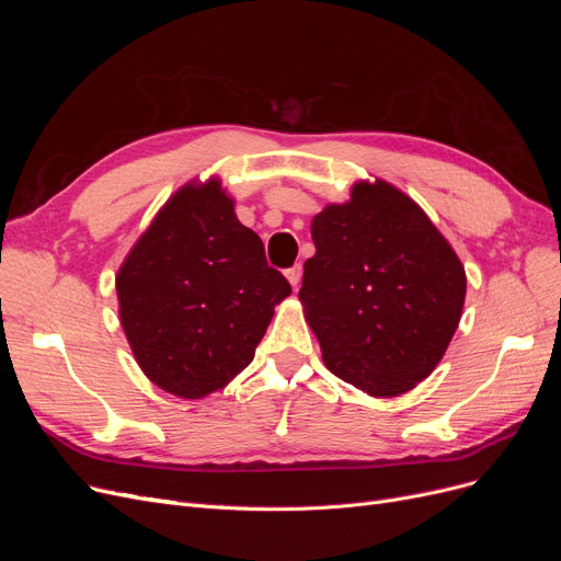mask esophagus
I'll return each mask as SVG.
<instances>
[{"label": "esophagus", "mask_w": 561, "mask_h": 561, "mask_svg": "<svg viewBox=\"0 0 561 561\" xmlns=\"http://www.w3.org/2000/svg\"><path fill=\"white\" fill-rule=\"evenodd\" d=\"M285 278L290 280V285H293L295 290H297V287H299V280H301V264H295L293 268H287V271H285Z\"/></svg>", "instance_id": "esophagus-1"}]
</instances>
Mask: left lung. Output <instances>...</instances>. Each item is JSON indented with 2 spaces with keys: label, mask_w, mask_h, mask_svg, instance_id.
Instances as JSON below:
<instances>
[{
  "label": "left lung",
  "mask_w": 561,
  "mask_h": 561,
  "mask_svg": "<svg viewBox=\"0 0 561 561\" xmlns=\"http://www.w3.org/2000/svg\"><path fill=\"white\" fill-rule=\"evenodd\" d=\"M311 239L299 301L332 375L371 398L431 377L463 313L466 268L419 203L358 180L311 219Z\"/></svg>",
  "instance_id": "1"
}]
</instances>
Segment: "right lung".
<instances>
[{
  "label": "right lung",
  "mask_w": 561,
  "mask_h": 561,
  "mask_svg": "<svg viewBox=\"0 0 561 561\" xmlns=\"http://www.w3.org/2000/svg\"><path fill=\"white\" fill-rule=\"evenodd\" d=\"M293 287L271 268L219 182L168 198L116 274L118 320L145 377L184 400L225 388L252 363Z\"/></svg>",
  "instance_id": "1"
}]
</instances>
